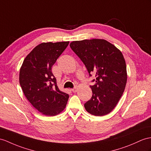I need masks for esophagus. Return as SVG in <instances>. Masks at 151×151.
I'll list each match as a JSON object with an SVG mask.
<instances>
[{
	"mask_svg": "<svg viewBox=\"0 0 151 151\" xmlns=\"http://www.w3.org/2000/svg\"><path fill=\"white\" fill-rule=\"evenodd\" d=\"M77 90H78V89H77V88H76V87L73 88H72V89H71V91H72V92H73V93L76 92Z\"/></svg>",
	"mask_w": 151,
	"mask_h": 151,
	"instance_id": "34e87169",
	"label": "esophagus"
}]
</instances>
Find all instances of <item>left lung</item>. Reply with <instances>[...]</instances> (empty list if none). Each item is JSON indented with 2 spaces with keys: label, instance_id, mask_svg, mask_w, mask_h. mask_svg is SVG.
<instances>
[{
  "label": "left lung",
  "instance_id": "left-lung-1",
  "mask_svg": "<svg viewBox=\"0 0 151 151\" xmlns=\"http://www.w3.org/2000/svg\"><path fill=\"white\" fill-rule=\"evenodd\" d=\"M70 47L87 69L89 76L95 74L90 86L92 97L84 104L86 111L103 116L115 108L127 83L126 64L122 52L105 40L74 41Z\"/></svg>",
  "mask_w": 151,
  "mask_h": 151
}]
</instances>
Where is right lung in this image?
<instances>
[{"label":"right lung","mask_w":151,"mask_h":151,"mask_svg":"<svg viewBox=\"0 0 151 151\" xmlns=\"http://www.w3.org/2000/svg\"><path fill=\"white\" fill-rule=\"evenodd\" d=\"M68 43L40 44L25 58L20 68V84L25 96L38 111L47 116L58 115L67 104L69 95L59 90L52 67Z\"/></svg>","instance_id":"add662e5"}]
</instances>
